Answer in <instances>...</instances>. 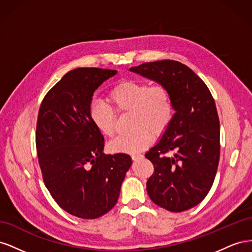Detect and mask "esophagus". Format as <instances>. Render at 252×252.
I'll use <instances>...</instances> for the list:
<instances>
[{
    "instance_id": "esophagus-1",
    "label": "esophagus",
    "mask_w": 252,
    "mask_h": 252,
    "mask_svg": "<svg viewBox=\"0 0 252 252\" xmlns=\"http://www.w3.org/2000/svg\"><path fill=\"white\" fill-rule=\"evenodd\" d=\"M143 158V156L142 155H140V154H134V155H131V158L133 159V161H136V159H139V158Z\"/></svg>"
}]
</instances>
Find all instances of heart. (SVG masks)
<instances>
[{
	"instance_id": "1",
	"label": "heart",
	"mask_w": 252,
	"mask_h": 252,
	"mask_svg": "<svg viewBox=\"0 0 252 252\" xmlns=\"http://www.w3.org/2000/svg\"><path fill=\"white\" fill-rule=\"evenodd\" d=\"M113 109L100 100L89 104V118L103 135L111 138L116 133L117 113H130L132 130L119 135L110 142L114 152L136 154L150 146L156 136L163 135L173 120V102L169 89L163 84H152L141 80H124L108 93Z\"/></svg>"
}]
</instances>
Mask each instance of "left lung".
Segmentation results:
<instances>
[{
    "mask_svg": "<svg viewBox=\"0 0 252 252\" xmlns=\"http://www.w3.org/2000/svg\"><path fill=\"white\" fill-rule=\"evenodd\" d=\"M130 70L169 89L175 113L162 139L145 154L155 171L147 181L151 201L172 212L204 200L220 159V120L207 85L178 61L143 63Z\"/></svg>",
    "mask_w": 252,
    "mask_h": 252,
    "instance_id": "1",
    "label": "left lung"
}]
</instances>
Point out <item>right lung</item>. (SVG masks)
Segmentation results:
<instances>
[{
	"mask_svg": "<svg viewBox=\"0 0 252 252\" xmlns=\"http://www.w3.org/2000/svg\"><path fill=\"white\" fill-rule=\"evenodd\" d=\"M116 73L70 70L44 96L37 114L35 146L45 186L61 208L81 219L112 209L132 163L126 154H103L104 138L89 118L94 90Z\"/></svg>",
	"mask_w": 252,
	"mask_h": 252,
	"instance_id": "add662e5",
	"label": "right lung"
}]
</instances>
